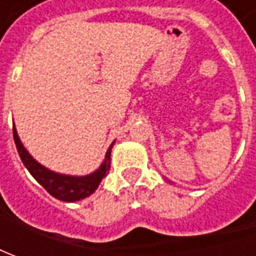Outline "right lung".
<instances>
[{
    "mask_svg": "<svg viewBox=\"0 0 256 256\" xmlns=\"http://www.w3.org/2000/svg\"><path fill=\"white\" fill-rule=\"evenodd\" d=\"M12 132H14L16 151L20 154V158L25 165V168L36 180V182L41 184L46 190V192H50L56 200H61V201L65 202H75L84 200L86 196H90L92 192H95L100 182L102 181L104 176L110 171L111 150H112L114 142L108 148V151L105 154V160L96 171H94L90 175H85V176H71V175H62V174L51 171V170L45 168L44 165L36 162L30 155V152L25 150L22 142L20 141L15 125L12 126Z\"/></svg>",
    "mask_w": 256,
    "mask_h": 256,
    "instance_id": "1",
    "label": "right lung"
}]
</instances>
